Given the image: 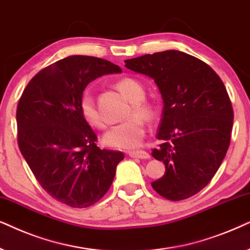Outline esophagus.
<instances>
[{
  "label": "esophagus",
  "instance_id": "34e87169",
  "mask_svg": "<svg viewBox=\"0 0 250 250\" xmlns=\"http://www.w3.org/2000/svg\"><path fill=\"white\" fill-rule=\"evenodd\" d=\"M128 154L130 158H137V159H143V160L151 158V155H149L148 153L145 151H131V152H129Z\"/></svg>",
  "mask_w": 250,
  "mask_h": 250
}]
</instances>
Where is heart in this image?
Returning <instances> with one entry per match:
<instances>
[{"instance_id":"1","label":"heart","mask_w":250,"mask_h":250,"mask_svg":"<svg viewBox=\"0 0 250 250\" xmlns=\"http://www.w3.org/2000/svg\"><path fill=\"white\" fill-rule=\"evenodd\" d=\"M118 89L132 103V113L143 120L149 121L154 116V109L145 99V90L141 83L132 79H123L118 82ZM80 112L90 127L103 128L104 123L96 106V99L91 91H85L80 99ZM145 135L144 123L139 118H130L127 121L113 125L104 135L103 141L109 147L119 149L135 148L142 144Z\"/></svg>"}]
</instances>
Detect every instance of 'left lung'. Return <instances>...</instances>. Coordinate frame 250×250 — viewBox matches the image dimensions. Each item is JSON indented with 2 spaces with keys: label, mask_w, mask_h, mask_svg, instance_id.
Wrapping results in <instances>:
<instances>
[{
  "label": "left lung",
  "mask_w": 250,
  "mask_h": 250,
  "mask_svg": "<svg viewBox=\"0 0 250 250\" xmlns=\"http://www.w3.org/2000/svg\"><path fill=\"white\" fill-rule=\"evenodd\" d=\"M132 72L154 80L164 102L152 156L166 166L152 183L171 201L188 199L214 177L229 146L233 109L226 88L210 66L177 50L127 59Z\"/></svg>",
  "instance_id": "left-lung-1"
}]
</instances>
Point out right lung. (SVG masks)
Listing matches in <instances>:
<instances>
[{
    "mask_svg": "<svg viewBox=\"0 0 250 250\" xmlns=\"http://www.w3.org/2000/svg\"><path fill=\"white\" fill-rule=\"evenodd\" d=\"M122 73L105 59L71 56L43 68L17 107L18 145L40 185L56 200L85 208L111 188L122 152L101 149L80 112L85 86L99 76Z\"/></svg>",
    "mask_w": 250,
    "mask_h": 250,
    "instance_id": "add662e5",
    "label": "right lung"
}]
</instances>
